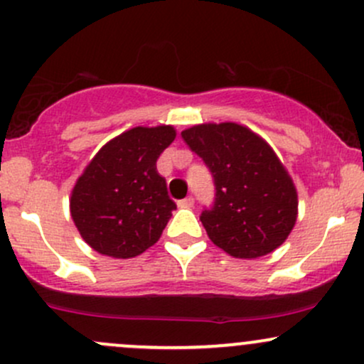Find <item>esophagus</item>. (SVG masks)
Masks as SVG:
<instances>
[{"instance_id":"obj_1","label":"esophagus","mask_w":364,"mask_h":364,"mask_svg":"<svg viewBox=\"0 0 364 364\" xmlns=\"http://www.w3.org/2000/svg\"><path fill=\"white\" fill-rule=\"evenodd\" d=\"M178 208H193L194 206V198L193 196H187V198L181 199V201L177 203Z\"/></svg>"}]
</instances>
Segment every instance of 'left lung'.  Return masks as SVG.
Instances as JSON below:
<instances>
[{
  "mask_svg": "<svg viewBox=\"0 0 364 364\" xmlns=\"http://www.w3.org/2000/svg\"><path fill=\"white\" fill-rule=\"evenodd\" d=\"M182 139L213 177V204L199 216L213 244L235 258L279 247L296 223L297 193L270 146L230 122L196 125Z\"/></svg>",
  "mask_w": 364,
  "mask_h": 364,
  "instance_id": "obj_1",
  "label": "left lung"
}]
</instances>
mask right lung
Instances as JSON below:
<instances>
[{
  "label": "right lung",
  "mask_w": 364,
  "mask_h": 364,
  "mask_svg": "<svg viewBox=\"0 0 364 364\" xmlns=\"http://www.w3.org/2000/svg\"><path fill=\"white\" fill-rule=\"evenodd\" d=\"M173 139L170 125L130 129L89 163L72 191L70 213L94 251L134 258L160 239L177 206L156 161Z\"/></svg>",
  "instance_id": "obj_1"
}]
</instances>
